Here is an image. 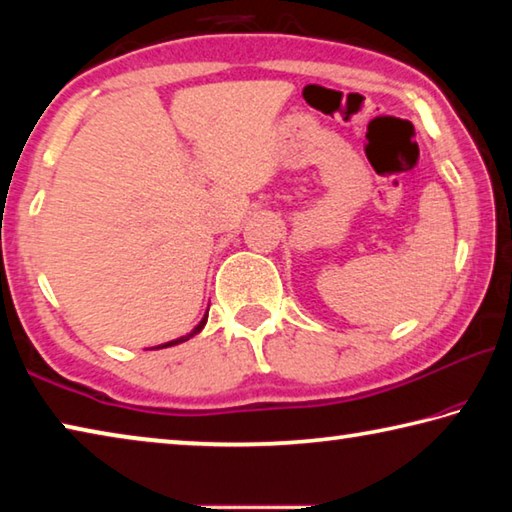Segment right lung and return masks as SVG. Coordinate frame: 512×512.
<instances>
[{
    "label": "right lung",
    "mask_w": 512,
    "mask_h": 512,
    "mask_svg": "<svg viewBox=\"0 0 512 512\" xmlns=\"http://www.w3.org/2000/svg\"><path fill=\"white\" fill-rule=\"evenodd\" d=\"M205 323H207V314L203 316V320H201V323H198L194 329H192V332H189L187 336H180V339H176V341H169V343H162V345H158V348H171V345H178V343H183V341H187V339H192V336L194 334H198V332H201V329L205 327ZM158 348H155V350H158Z\"/></svg>",
    "instance_id": "add662e5"
}]
</instances>
